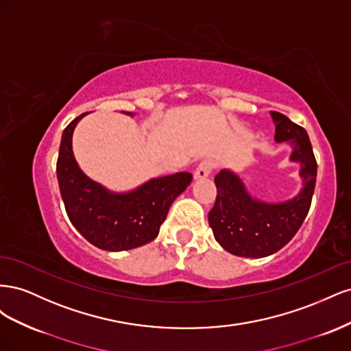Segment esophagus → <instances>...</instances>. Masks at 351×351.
I'll return each instance as SVG.
<instances>
[{
    "mask_svg": "<svg viewBox=\"0 0 351 351\" xmlns=\"http://www.w3.org/2000/svg\"><path fill=\"white\" fill-rule=\"evenodd\" d=\"M212 169H214V162L209 161V159H205V161H202V162L197 165L196 171H195V178H196V180L206 178V177L212 173Z\"/></svg>",
    "mask_w": 351,
    "mask_h": 351,
    "instance_id": "1",
    "label": "esophagus"
}]
</instances>
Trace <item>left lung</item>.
I'll list each match as a JSON object with an SVG mask.
<instances>
[{
	"label": "left lung",
	"mask_w": 351,
	"mask_h": 351,
	"mask_svg": "<svg viewBox=\"0 0 351 351\" xmlns=\"http://www.w3.org/2000/svg\"><path fill=\"white\" fill-rule=\"evenodd\" d=\"M275 141L293 145L291 161L300 162L303 189L284 204H265L253 199L241 180L227 169L219 171L215 205L209 210V226L215 240L227 252L243 258H265L278 252L302 227L311 209L317 164L306 130L281 112L271 111Z\"/></svg>",
	"instance_id": "obj_1"
}]
</instances>
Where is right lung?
<instances>
[{
    "label": "right lung",
    "instance_id": "add662e5",
    "mask_svg": "<svg viewBox=\"0 0 351 351\" xmlns=\"http://www.w3.org/2000/svg\"><path fill=\"white\" fill-rule=\"evenodd\" d=\"M86 114L66 127L60 143L57 178L67 215L80 234L99 249L120 252L143 246L158 236L169 206L193 176L176 173L154 178L130 193L107 192L82 173L73 156V130Z\"/></svg>",
    "mask_w": 351,
    "mask_h": 351
}]
</instances>
